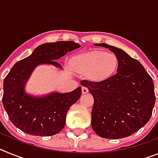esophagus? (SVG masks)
<instances>
[{"instance_id":"obj_1","label":"esophagus","mask_w":158,"mask_h":158,"mask_svg":"<svg viewBox=\"0 0 158 158\" xmlns=\"http://www.w3.org/2000/svg\"><path fill=\"white\" fill-rule=\"evenodd\" d=\"M81 91H82V93H83V94H85V93H87L88 92H89V89H88L87 87H85V86H82Z\"/></svg>"}]
</instances>
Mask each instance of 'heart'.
I'll list each match as a JSON object with an SVG mask.
<instances>
[{
    "label": "heart",
    "instance_id": "b5f03b06",
    "mask_svg": "<svg viewBox=\"0 0 158 158\" xmlns=\"http://www.w3.org/2000/svg\"><path fill=\"white\" fill-rule=\"evenodd\" d=\"M77 68L88 73L94 81H103L110 77L118 67V58L113 53L89 51L78 55L75 60Z\"/></svg>",
    "mask_w": 158,
    "mask_h": 158
}]
</instances>
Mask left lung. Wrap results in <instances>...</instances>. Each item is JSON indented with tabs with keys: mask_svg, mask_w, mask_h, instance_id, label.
Wrapping results in <instances>:
<instances>
[{
	"mask_svg": "<svg viewBox=\"0 0 158 158\" xmlns=\"http://www.w3.org/2000/svg\"><path fill=\"white\" fill-rule=\"evenodd\" d=\"M94 46L114 53L118 69L116 74L102 81H81L94 99L92 127L104 139L126 138L150 120L155 104L153 80L143 65L122 49L106 43Z\"/></svg>",
	"mask_w": 158,
	"mask_h": 158,
	"instance_id": "left-lung-1",
	"label": "left lung"
}]
</instances>
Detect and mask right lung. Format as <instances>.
<instances>
[{
	"label": "right lung",
	"mask_w": 158,
	"mask_h": 158,
	"mask_svg": "<svg viewBox=\"0 0 158 158\" xmlns=\"http://www.w3.org/2000/svg\"><path fill=\"white\" fill-rule=\"evenodd\" d=\"M79 47L80 44L73 41L43 43L30 56L13 65L4 80L2 103L9 119L16 127L35 136H52L63 129L67 112L81 97V88L69 93L51 92L34 96L26 93L25 87L38 65H51L62 69L56 60Z\"/></svg>",
	"instance_id": "add662e5"
}]
</instances>
